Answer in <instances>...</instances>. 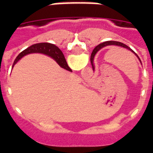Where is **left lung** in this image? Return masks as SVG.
Here are the masks:
<instances>
[{
	"label": "left lung",
	"mask_w": 153,
	"mask_h": 153,
	"mask_svg": "<svg viewBox=\"0 0 153 153\" xmlns=\"http://www.w3.org/2000/svg\"><path fill=\"white\" fill-rule=\"evenodd\" d=\"M110 45H114V46H118V47H123V48H126L127 50H129V51H132L133 53H134L135 55H136V56H137V58L140 60V61L141 62V60H140V57L138 56V55L136 54V53L134 52V51H132V49H130V47H129L127 45H126V44H123V43H121V42H118V41H106V42H104V43H102V44H99V45H97V47L93 49V52H92V54H91V56H90V62H91V64H92V67H93V69L94 70L95 69V67H94V64H93V60H94V56H95V54L97 53V52H98L99 51L100 49H102V48H103V47H106V46H110Z\"/></svg>",
	"instance_id": "1"
}]
</instances>
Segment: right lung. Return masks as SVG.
<instances>
[{
  "label": "right lung",
  "mask_w": 153,
  "mask_h": 153,
  "mask_svg": "<svg viewBox=\"0 0 153 153\" xmlns=\"http://www.w3.org/2000/svg\"><path fill=\"white\" fill-rule=\"evenodd\" d=\"M44 53L51 56L53 59H54L55 61L60 65L62 68L67 70H71L70 67L67 65V61L65 60L64 55L63 54L62 51H60L56 45L49 43H40V44H36L30 47H27V49L23 51L22 52L17 56L14 62H13V67L18 62L19 60H21L23 56L30 53Z\"/></svg>",
  "instance_id": "add662e5"
}]
</instances>
